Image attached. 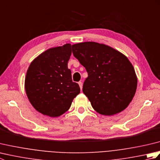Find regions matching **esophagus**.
Instances as JSON below:
<instances>
[{
	"mask_svg": "<svg viewBox=\"0 0 160 160\" xmlns=\"http://www.w3.org/2000/svg\"><path fill=\"white\" fill-rule=\"evenodd\" d=\"M78 84H79L80 89H82V82H78Z\"/></svg>",
	"mask_w": 160,
	"mask_h": 160,
	"instance_id": "esophagus-1",
	"label": "esophagus"
}]
</instances>
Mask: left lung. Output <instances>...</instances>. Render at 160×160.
Listing matches in <instances>:
<instances>
[{
  "label": "left lung",
  "mask_w": 160,
  "mask_h": 160,
  "mask_svg": "<svg viewBox=\"0 0 160 160\" xmlns=\"http://www.w3.org/2000/svg\"><path fill=\"white\" fill-rule=\"evenodd\" d=\"M72 52L88 73L82 91L94 110L104 115L124 110L138 84L135 69L127 58L109 46L95 42L75 44Z\"/></svg>",
  "instance_id": "1"
}]
</instances>
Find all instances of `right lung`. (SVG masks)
<instances>
[{
  "label": "right lung",
  "instance_id": "right-lung-1",
  "mask_svg": "<svg viewBox=\"0 0 160 160\" xmlns=\"http://www.w3.org/2000/svg\"><path fill=\"white\" fill-rule=\"evenodd\" d=\"M71 44L47 49L33 60L27 71L25 91L35 109L49 117H58L69 110L80 93L78 84L71 79L68 61Z\"/></svg>",
  "mask_w": 160,
  "mask_h": 160
}]
</instances>
